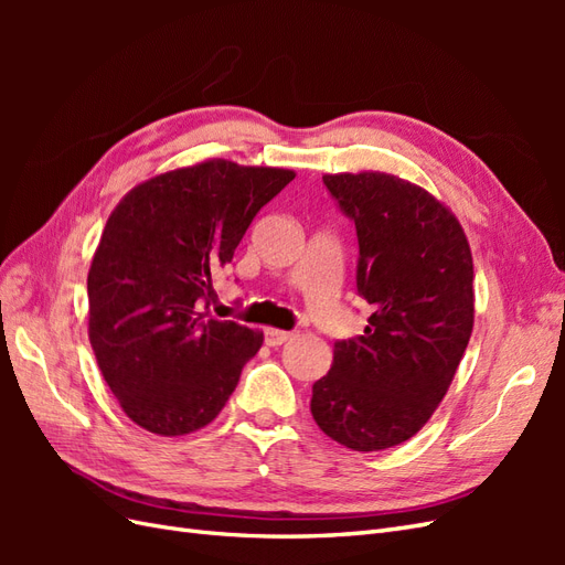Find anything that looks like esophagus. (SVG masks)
Returning <instances> with one entry per match:
<instances>
[{"label": "esophagus", "mask_w": 565, "mask_h": 565, "mask_svg": "<svg viewBox=\"0 0 565 565\" xmlns=\"http://www.w3.org/2000/svg\"><path fill=\"white\" fill-rule=\"evenodd\" d=\"M295 337V332H285V330H278V328H268L266 330V344L268 347H282L285 341H289Z\"/></svg>", "instance_id": "34e87169"}]
</instances>
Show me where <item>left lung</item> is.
<instances>
[{
	"label": "left lung",
	"instance_id": "1",
	"mask_svg": "<svg viewBox=\"0 0 565 565\" xmlns=\"http://www.w3.org/2000/svg\"><path fill=\"white\" fill-rule=\"evenodd\" d=\"M355 224V285L372 313L334 344L311 415L332 440L374 452L413 438L446 396L473 330V262L457 216L384 172L324 174Z\"/></svg>",
	"mask_w": 565,
	"mask_h": 565
}]
</instances>
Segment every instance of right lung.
Returning <instances> with one entry per match:
<instances>
[{
  "label": "right lung",
  "instance_id": "add662e5",
  "mask_svg": "<svg viewBox=\"0 0 565 565\" xmlns=\"http://www.w3.org/2000/svg\"><path fill=\"white\" fill-rule=\"evenodd\" d=\"M292 169L204 160L119 200L94 252L89 341L125 415L158 436L207 426L264 334L214 320L202 300Z\"/></svg>",
  "mask_w": 565,
  "mask_h": 565
}]
</instances>
